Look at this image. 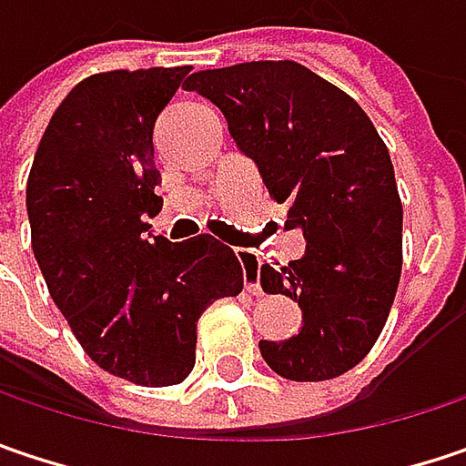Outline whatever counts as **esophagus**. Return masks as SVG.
Masks as SVG:
<instances>
[{"label": "esophagus", "mask_w": 466, "mask_h": 466, "mask_svg": "<svg viewBox=\"0 0 466 466\" xmlns=\"http://www.w3.org/2000/svg\"><path fill=\"white\" fill-rule=\"evenodd\" d=\"M239 263H242V279H245V289H248L250 295H260V260L253 258L250 253H245V250H242Z\"/></svg>", "instance_id": "obj_1"}]
</instances>
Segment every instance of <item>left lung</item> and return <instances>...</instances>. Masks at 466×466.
I'll list each match as a JSON object with an SVG mask.
<instances>
[{
	"label": "left lung",
	"instance_id": "left-lung-1",
	"mask_svg": "<svg viewBox=\"0 0 466 466\" xmlns=\"http://www.w3.org/2000/svg\"><path fill=\"white\" fill-rule=\"evenodd\" d=\"M184 89L224 113L234 145L285 208V227L306 237L303 258L260 266L263 292L303 311L298 335L258 342L263 361L295 382L353 370L388 321L403 260L396 174L370 116L292 60L200 70Z\"/></svg>",
	"mask_w": 466,
	"mask_h": 466
}]
</instances>
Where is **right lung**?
I'll list each match as a JSON object with an SVG mask.
<instances>
[{
    "mask_svg": "<svg viewBox=\"0 0 466 466\" xmlns=\"http://www.w3.org/2000/svg\"><path fill=\"white\" fill-rule=\"evenodd\" d=\"M110 70L70 89L44 131L25 187L31 248L55 306L96 367L145 388L195 367L198 319L242 292V266L210 234L150 232L152 128L189 73Z\"/></svg>",
    "mask_w": 466,
    "mask_h": 466,
    "instance_id": "add662e5",
    "label": "right lung"
}]
</instances>
